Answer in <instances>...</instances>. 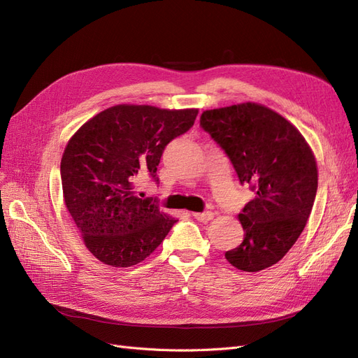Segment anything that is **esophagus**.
Wrapping results in <instances>:
<instances>
[{
	"instance_id": "34e87169",
	"label": "esophagus",
	"mask_w": 358,
	"mask_h": 358,
	"mask_svg": "<svg viewBox=\"0 0 358 358\" xmlns=\"http://www.w3.org/2000/svg\"><path fill=\"white\" fill-rule=\"evenodd\" d=\"M194 218H196L197 221H201V222H208L213 218V213L210 210H206V212H196L192 213Z\"/></svg>"
}]
</instances>
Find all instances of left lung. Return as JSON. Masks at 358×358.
Masks as SVG:
<instances>
[{
    "label": "left lung",
    "mask_w": 358,
    "mask_h": 358,
    "mask_svg": "<svg viewBox=\"0 0 358 358\" xmlns=\"http://www.w3.org/2000/svg\"><path fill=\"white\" fill-rule=\"evenodd\" d=\"M209 133L255 199L239 215L243 242L225 258L243 272L276 264L305 229L318 189L317 161L305 137L285 117L255 103L206 110Z\"/></svg>",
    "instance_id": "8db88e82"
}]
</instances>
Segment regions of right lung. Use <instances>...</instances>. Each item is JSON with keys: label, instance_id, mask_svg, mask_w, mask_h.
Returning <instances> with one entry per match:
<instances>
[{"label": "right lung", "instance_id": "add662e5", "mask_svg": "<svg viewBox=\"0 0 358 358\" xmlns=\"http://www.w3.org/2000/svg\"><path fill=\"white\" fill-rule=\"evenodd\" d=\"M199 110H166L119 104L90 119L61 159L64 201L86 248L101 263L129 267L152 254L176 220L152 197L140 199L133 183L157 167L166 146L187 133Z\"/></svg>", "mask_w": 358, "mask_h": 358}]
</instances>
